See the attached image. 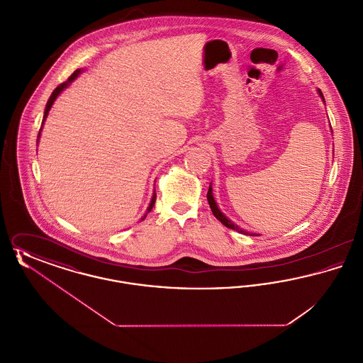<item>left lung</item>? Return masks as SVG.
Here are the masks:
<instances>
[{
	"label": "left lung",
	"mask_w": 363,
	"mask_h": 363,
	"mask_svg": "<svg viewBox=\"0 0 363 363\" xmlns=\"http://www.w3.org/2000/svg\"><path fill=\"white\" fill-rule=\"evenodd\" d=\"M317 91H318V95L321 96V99L324 101V95H323L321 89H317ZM324 102H325V101H324ZM207 199L208 204H209V207H211V211H212L213 216H215L218 220H220V223H223L225 227H228V228H231V230H235V231H238V233H241V234H245V235H253V237H257V235H259V234H255V233H249V231L242 230L241 227L234 225L228 218H225V213L219 209L218 204H216V201H215V199H213V196H212V186H211V185H209V189H208Z\"/></svg>",
	"instance_id": "left-lung-1"
}]
</instances>
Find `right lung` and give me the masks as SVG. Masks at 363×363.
I'll use <instances>...</instances> for the list:
<instances>
[{
    "label": "right lung",
    "instance_id": "1",
    "mask_svg": "<svg viewBox=\"0 0 363 363\" xmlns=\"http://www.w3.org/2000/svg\"><path fill=\"white\" fill-rule=\"evenodd\" d=\"M82 73V70L77 69L74 70L72 74L69 76V79L67 80V82H64L62 84H60V86H57L54 91H52V95H50V98H49V101H48V104H46V108H45V114H43V122L46 120V117H48V114H49V111H50V108H52V104H54V101L57 99V96L67 88V86H69L70 83L79 76ZM43 122H42V126H43ZM42 126H40V130H42ZM39 136H40V132H39V135H38V140H39ZM156 201V193L155 190H154V194H152V200H151V203H150V206H148V209H147V213L141 218V220L143 219H145V216L148 215V212H151V209L154 208V204H155Z\"/></svg>",
    "mask_w": 363,
    "mask_h": 363
}]
</instances>
